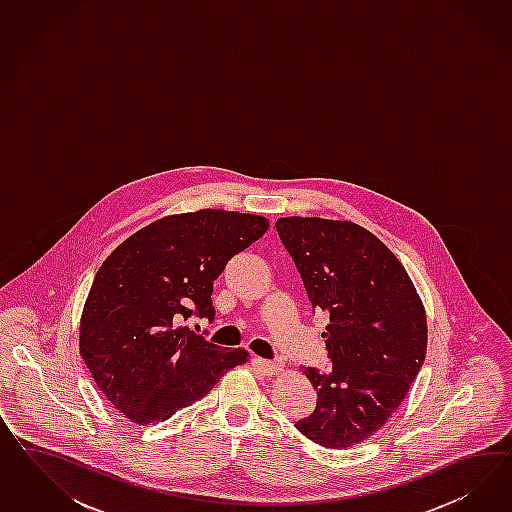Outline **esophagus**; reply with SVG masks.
I'll list each match as a JSON object with an SVG mask.
<instances>
[{
	"label": "esophagus",
	"mask_w": 512,
	"mask_h": 512,
	"mask_svg": "<svg viewBox=\"0 0 512 512\" xmlns=\"http://www.w3.org/2000/svg\"><path fill=\"white\" fill-rule=\"evenodd\" d=\"M257 362H259V366L263 368V372L266 375H276V373L283 370V362L281 360H264V358H259Z\"/></svg>",
	"instance_id": "34e87169"
}]
</instances>
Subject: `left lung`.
<instances>
[{
	"label": "left lung",
	"instance_id": "1",
	"mask_svg": "<svg viewBox=\"0 0 512 512\" xmlns=\"http://www.w3.org/2000/svg\"><path fill=\"white\" fill-rule=\"evenodd\" d=\"M313 310L328 313L323 332L330 368H304L317 390L298 432L326 449L375 434L403 402L428 343L424 306L396 255L357 223L279 217Z\"/></svg>",
	"mask_w": 512,
	"mask_h": 512
}]
</instances>
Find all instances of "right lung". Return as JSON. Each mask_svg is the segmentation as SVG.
<instances>
[{
    "label": "right lung",
    "instance_id": "1",
    "mask_svg": "<svg viewBox=\"0 0 512 512\" xmlns=\"http://www.w3.org/2000/svg\"><path fill=\"white\" fill-rule=\"evenodd\" d=\"M266 231L268 221L253 214H178L129 236L101 264L80 319V355L127 419H171L248 360L244 349L219 347L184 323L214 321V281Z\"/></svg>",
    "mask_w": 512,
    "mask_h": 512
}]
</instances>
